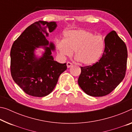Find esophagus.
Listing matches in <instances>:
<instances>
[{
  "instance_id": "esophagus-1",
  "label": "esophagus",
  "mask_w": 132,
  "mask_h": 132,
  "mask_svg": "<svg viewBox=\"0 0 132 132\" xmlns=\"http://www.w3.org/2000/svg\"><path fill=\"white\" fill-rule=\"evenodd\" d=\"M72 66H73V64L72 63H70V62L67 63V67H68V68H70Z\"/></svg>"
}]
</instances>
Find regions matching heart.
<instances>
[{
	"mask_svg": "<svg viewBox=\"0 0 132 132\" xmlns=\"http://www.w3.org/2000/svg\"><path fill=\"white\" fill-rule=\"evenodd\" d=\"M56 49L63 56H70L75 51V58L80 64L92 65L103 55L105 40L102 35H95L85 29L68 30L64 33V40L56 43Z\"/></svg>",
	"mask_w": 132,
	"mask_h": 132,
	"instance_id": "heart-1",
	"label": "heart"
}]
</instances>
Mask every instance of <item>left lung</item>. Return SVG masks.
I'll list each match as a JSON object with an SVG mask.
<instances>
[{"label": "left lung", "mask_w": 132, "mask_h": 132, "mask_svg": "<svg viewBox=\"0 0 132 132\" xmlns=\"http://www.w3.org/2000/svg\"><path fill=\"white\" fill-rule=\"evenodd\" d=\"M102 57L92 66L80 67L78 84L87 95L101 97L120 84L126 74L127 51L124 42L113 30L104 38Z\"/></svg>", "instance_id": "left-lung-1"}]
</instances>
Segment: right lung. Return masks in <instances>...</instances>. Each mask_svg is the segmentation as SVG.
<instances>
[{
  "mask_svg": "<svg viewBox=\"0 0 132 132\" xmlns=\"http://www.w3.org/2000/svg\"><path fill=\"white\" fill-rule=\"evenodd\" d=\"M56 27L55 22H35L25 29L12 45L10 51L12 77L29 95L44 97L49 95L56 86L60 75L67 69L66 63L54 60L52 51H55V46L46 39L49 36L46 29L52 32ZM40 46H44L45 52L41 57L37 58L34 51Z\"/></svg>",
  "mask_w": 132,
  "mask_h": 132,
  "instance_id": "obj_1",
  "label": "right lung"
}]
</instances>
